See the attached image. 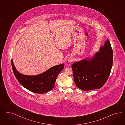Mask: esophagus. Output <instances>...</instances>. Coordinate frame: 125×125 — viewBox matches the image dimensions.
Here are the masks:
<instances>
[{
  "label": "esophagus",
  "mask_w": 125,
  "mask_h": 125,
  "mask_svg": "<svg viewBox=\"0 0 125 125\" xmlns=\"http://www.w3.org/2000/svg\"><path fill=\"white\" fill-rule=\"evenodd\" d=\"M72 58H70V57H69L68 58V62H73Z\"/></svg>",
  "instance_id": "34e87169"
}]
</instances>
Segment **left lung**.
<instances>
[{"label":"left lung","instance_id":"1","mask_svg":"<svg viewBox=\"0 0 125 125\" xmlns=\"http://www.w3.org/2000/svg\"><path fill=\"white\" fill-rule=\"evenodd\" d=\"M113 52L107 39L90 62L85 60L72 65L73 80L77 86L84 91L100 88L109 78L113 64Z\"/></svg>","mask_w":125,"mask_h":125}]
</instances>
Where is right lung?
Returning <instances> with one entry per match:
<instances>
[{
	"label": "right lung",
	"mask_w": 125,
	"mask_h": 125,
	"mask_svg": "<svg viewBox=\"0 0 125 125\" xmlns=\"http://www.w3.org/2000/svg\"><path fill=\"white\" fill-rule=\"evenodd\" d=\"M11 65L14 74L21 85L30 91L39 94L52 90L57 76L64 66L63 64L57 65L40 74L28 76L21 74L16 70L12 60Z\"/></svg>",
	"instance_id": "obj_1"
}]
</instances>
